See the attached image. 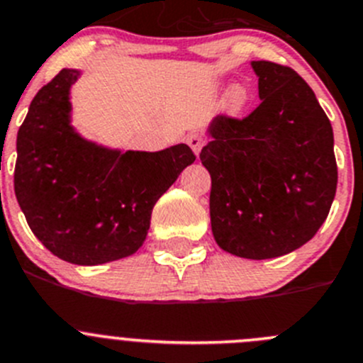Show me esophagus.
I'll return each mask as SVG.
<instances>
[{
  "instance_id": "34e87169",
  "label": "esophagus",
  "mask_w": 363,
  "mask_h": 363,
  "mask_svg": "<svg viewBox=\"0 0 363 363\" xmlns=\"http://www.w3.org/2000/svg\"><path fill=\"white\" fill-rule=\"evenodd\" d=\"M204 135L199 134V132H191V134L186 135V143L189 145V148H191L193 152H195V155L201 154V148L202 145H204Z\"/></svg>"
}]
</instances>
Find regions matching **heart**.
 Returning a JSON list of instances; mask_svg holds the SVG:
<instances>
[{"label":"heart","mask_w":363,"mask_h":363,"mask_svg":"<svg viewBox=\"0 0 363 363\" xmlns=\"http://www.w3.org/2000/svg\"><path fill=\"white\" fill-rule=\"evenodd\" d=\"M249 104V93L243 86H235L228 94V109L229 113L233 114H238L242 113L243 109L247 107Z\"/></svg>","instance_id":"heart-1"}]
</instances>
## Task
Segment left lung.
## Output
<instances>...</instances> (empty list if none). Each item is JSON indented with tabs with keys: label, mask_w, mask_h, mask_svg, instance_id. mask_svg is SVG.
<instances>
[{
	"label": "left lung",
	"mask_w": 363,
	"mask_h": 363,
	"mask_svg": "<svg viewBox=\"0 0 363 363\" xmlns=\"http://www.w3.org/2000/svg\"><path fill=\"white\" fill-rule=\"evenodd\" d=\"M262 104L242 118L216 116L201 161L211 175L216 243L269 259L310 242L337 191L333 128L311 87L289 66L254 60Z\"/></svg>",
	"instance_id": "1"
}]
</instances>
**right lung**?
I'll return each mask as SVG.
<instances>
[{
    "instance_id": "obj_1",
    "label": "right lung",
    "mask_w": 363,
    "mask_h": 363,
    "mask_svg": "<svg viewBox=\"0 0 363 363\" xmlns=\"http://www.w3.org/2000/svg\"><path fill=\"white\" fill-rule=\"evenodd\" d=\"M79 77L80 71L62 69L30 104L18 132L13 191L50 252L91 267L143 245L155 202L195 154L184 143L120 152L80 138L69 123V87Z\"/></svg>"
}]
</instances>
